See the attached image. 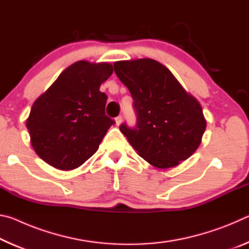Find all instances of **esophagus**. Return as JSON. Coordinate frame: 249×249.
Returning <instances> with one entry per match:
<instances>
[{
	"instance_id": "34e87169",
	"label": "esophagus",
	"mask_w": 249,
	"mask_h": 249,
	"mask_svg": "<svg viewBox=\"0 0 249 249\" xmlns=\"http://www.w3.org/2000/svg\"><path fill=\"white\" fill-rule=\"evenodd\" d=\"M122 122H123V117H122V116H117L115 119V123H116L117 126H120L122 124Z\"/></svg>"
}]
</instances>
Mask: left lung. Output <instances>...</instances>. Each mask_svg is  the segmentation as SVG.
<instances>
[{"label": "left lung", "instance_id": "1", "mask_svg": "<svg viewBox=\"0 0 249 249\" xmlns=\"http://www.w3.org/2000/svg\"><path fill=\"white\" fill-rule=\"evenodd\" d=\"M114 71L134 100L136 127L122 124L120 129L137 154L159 169L191 157L206 128L199 101L154 59L116 61Z\"/></svg>", "mask_w": 249, "mask_h": 249}]
</instances>
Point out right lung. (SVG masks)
<instances>
[{
	"mask_svg": "<svg viewBox=\"0 0 249 249\" xmlns=\"http://www.w3.org/2000/svg\"><path fill=\"white\" fill-rule=\"evenodd\" d=\"M107 62H74L34 102L26 127L35 153L59 170H72L95 151L114 121L105 115L100 86L111 77Z\"/></svg>",
	"mask_w": 249,
	"mask_h": 249,
	"instance_id": "obj_1",
	"label": "right lung"
}]
</instances>
